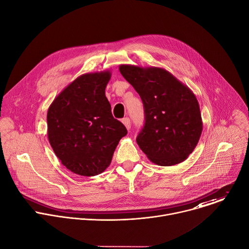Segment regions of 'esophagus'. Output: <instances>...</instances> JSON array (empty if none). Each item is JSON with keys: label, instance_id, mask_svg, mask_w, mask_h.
I'll return each instance as SVG.
<instances>
[{"label": "esophagus", "instance_id": "34e87169", "mask_svg": "<svg viewBox=\"0 0 249 249\" xmlns=\"http://www.w3.org/2000/svg\"><path fill=\"white\" fill-rule=\"evenodd\" d=\"M122 123L125 125V127H126L127 130H130V128H131V122H130V119H129L128 117L123 118V119H122Z\"/></svg>", "mask_w": 249, "mask_h": 249}]
</instances>
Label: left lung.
Instances as JSON below:
<instances>
[{
    "instance_id": "8db88e82",
    "label": "left lung",
    "mask_w": 249,
    "mask_h": 249,
    "mask_svg": "<svg viewBox=\"0 0 249 249\" xmlns=\"http://www.w3.org/2000/svg\"><path fill=\"white\" fill-rule=\"evenodd\" d=\"M119 71L144 103L146 121L137 137L140 149L158 165L184 161L196 148L203 130L194 92L160 67L123 64Z\"/></svg>"
}]
</instances>
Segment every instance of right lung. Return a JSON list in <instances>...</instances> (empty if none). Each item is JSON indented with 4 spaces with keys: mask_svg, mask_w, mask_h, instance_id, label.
<instances>
[{
    "mask_svg": "<svg viewBox=\"0 0 249 249\" xmlns=\"http://www.w3.org/2000/svg\"><path fill=\"white\" fill-rule=\"evenodd\" d=\"M111 79L108 70L81 75L52 101L47 112L49 143L70 171L82 176L103 172L127 134L114 119L105 96Z\"/></svg>",
    "mask_w": 249,
    "mask_h": 249,
    "instance_id": "obj_1",
    "label": "right lung"
}]
</instances>
